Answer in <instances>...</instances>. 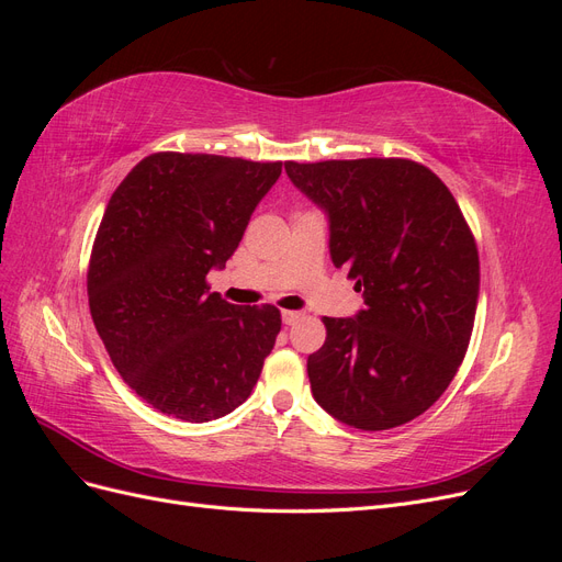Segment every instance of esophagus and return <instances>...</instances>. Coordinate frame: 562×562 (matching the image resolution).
<instances>
[{
  "label": "esophagus",
  "mask_w": 562,
  "mask_h": 562,
  "mask_svg": "<svg viewBox=\"0 0 562 562\" xmlns=\"http://www.w3.org/2000/svg\"><path fill=\"white\" fill-rule=\"evenodd\" d=\"M281 318H283L285 326H293V323H297V321L302 318V314H300V312H288V310H285V312L281 314Z\"/></svg>",
  "instance_id": "1"
}]
</instances>
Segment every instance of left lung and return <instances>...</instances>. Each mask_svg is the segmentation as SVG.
I'll use <instances>...</instances> for the list:
<instances>
[{
	"mask_svg": "<svg viewBox=\"0 0 562 562\" xmlns=\"http://www.w3.org/2000/svg\"><path fill=\"white\" fill-rule=\"evenodd\" d=\"M326 211L330 258L349 269L366 310L330 318L307 359L316 403L363 431L419 417L464 361L479 304V248L454 196L411 159L285 161Z\"/></svg>",
	"mask_w": 562,
	"mask_h": 562,
	"instance_id": "obj_1",
	"label": "left lung"
}]
</instances>
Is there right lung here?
Wrapping results in <instances>:
<instances>
[{"mask_svg":"<svg viewBox=\"0 0 562 562\" xmlns=\"http://www.w3.org/2000/svg\"><path fill=\"white\" fill-rule=\"evenodd\" d=\"M279 176L281 161L157 151L108 203L87 277L91 316L119 375L164 415H229L274 349V304H229L206 277Z\"/></svg>","mask_w":562,"mask_h":562,"instance_id":"right-lung-1","label":"right lung"}]
</instances>
